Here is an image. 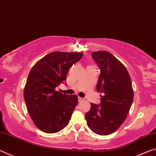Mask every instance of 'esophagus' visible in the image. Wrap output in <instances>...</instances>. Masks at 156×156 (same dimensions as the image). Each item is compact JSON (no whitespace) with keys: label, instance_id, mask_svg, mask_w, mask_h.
I'll return each instance as SVG.
<instances>
[{"label":"esophagus","instance_id":"esophagus-1","mask_svg":"<svg viewBox=\"0 0 156 156\" xmlns=\"http://www.w3.org/2000/svg\"><path fill=\"white\" fill-rule=\"evenodd\" d=\"M83 100V98H82L80 97H78V101L79 102H82Z\"/></svg>","mask_w":156,"mask_h":156}]
</instances>
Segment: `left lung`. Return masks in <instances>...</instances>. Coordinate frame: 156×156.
<instances>
[{"instance_id":"left-lung-1","label":"left lung","mask_w":156,"mask_h":156,"mask_svg":"<svg viewBox=\"0 0 156 156\" xmlns=\"http://www.w3.org/2000/svg\"><path fill=\"white\" fill-rule=\"evenodd\" d=\"M91 56L100 70L96 89L103 96L100 95V105L91 103L85 119L95 133L107 136L117 130L127 117L133 90L126 67L111 53L94 51Z\"/></svg>"}]
</instances>
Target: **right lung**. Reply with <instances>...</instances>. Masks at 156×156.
<instances>
[{
  "mask_svg": "<svg viewBox=\"0 0 156 156\" xmlns=\"http://www.w3.org/2000/svg\"><path fill=\"white\" fill-rule=\"evenodd\" d=\"M82 57L80 52H51L29 73L24 89L26 106L34 123L44 133H57L69 122L78 96L62 94L56 87L65 83L69 69Z\"/></svg>",
  "mask_w": 156,
  "mask_h": 156,
  "instance_id": "obj_1",
  "label": "right lung"
}]
</instances>
